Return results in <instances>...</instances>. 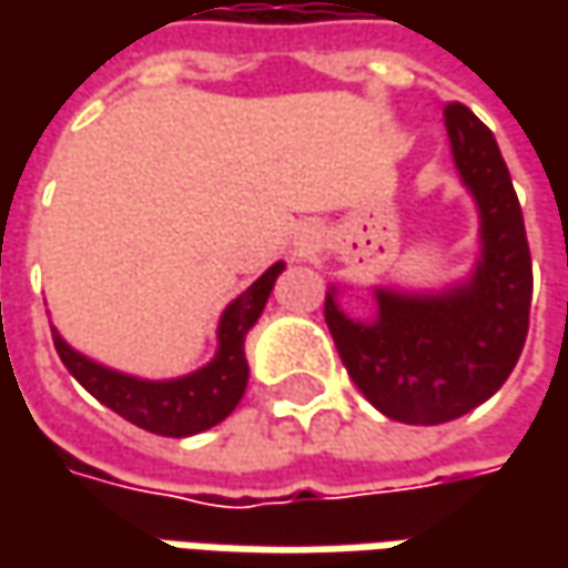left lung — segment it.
Listing matches in <instances>:
<instances>
[{"label": "left lung", "instance_id": "left-lung-1", "mask_svg": "<svg viewBox=\"0 0 568 568\" xmlns=\"http://www.w3.org/2000/svg\"><path fill=\"white\" fill-rule=\"evenodd\" d=\"M452 158L480 211V258L443 294L376 291L373 322L347 318L325 294V322L347 376L392 420L433 426L484 404L509 379L528 338L531 250L509 166L465 103H446Z\"/></svg>", "mask_w": 568, "mask_h": 568}]
</instances>
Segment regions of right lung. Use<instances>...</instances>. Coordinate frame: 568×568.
Returning <instances> with one entry per match:
<instances>
[{"label":"right lung","mask_w":568,"mask_h":568,"mask_svg":"<svg viewBox=\"0 0 568 568\" xmlns=\"http://www.w3.org/2000/svg\"><path fill=\"white\" fill-rule=\"evenodd\" d=\"M284 272V262H274L252 287L236 296L224 310L217 325V354L214 361L170 382H148L125 376L116 369H106L100 363L81 357L53 328V344L59 361L75 376L100 404L116 410L129 424L142 426L158 436H195L202 429L221 424L230 410L240 404L250 379V366L243 354V341L250 328L258 322L268 294H272L277 274Z\"/></svg>","instance_id":"obj_1"}]
</instances>
